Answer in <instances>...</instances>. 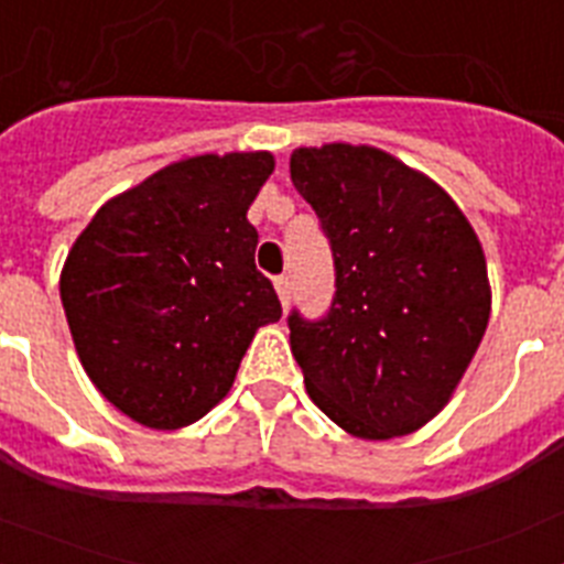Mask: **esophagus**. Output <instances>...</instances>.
<instances>
[{
  "label": "esophagus",
  "mask_w": 564,
  "mask_h": 564,
  "mask_svg": "<svg viewBox=\"0 0 564 564\" xmlns=\"http://www.w3.org/2000/svg\"><path fill=\"white\" fill-rule=\"evenodd\" d=\"M273 288H276L279 302H282V307H288V302H291V293H293L291 276H276V282H273Z\"/></svg>",
  "instance_id": "obj_1"
}]
</instances>
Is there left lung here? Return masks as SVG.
Segmentation results:
<instances>
[{
	"instance_id": "left-lung-1",
	"label": "left lung",
	"mask_w": 564,
	"mask_h": 564,
	"mask_svg": "<svg viewBox=\"0 0 564 564\" xmlns=\"http://www.w3.org/2000/svg\"><path fill=\"white\" fill-rule=\"evenodd\" d=\"M291 181L336 265L327 316H288L307 395L364 441L410 435L449 403L486 333L480 239L435 181L376 147L293 149Z\"/></svg>"
}]
</instances>
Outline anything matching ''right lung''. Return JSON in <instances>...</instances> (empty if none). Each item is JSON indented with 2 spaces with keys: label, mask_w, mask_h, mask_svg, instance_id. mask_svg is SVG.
I'll use <instances>...</instances> for the list:
<instances>
[{
  "label": "right lung",
  "mask_w": 564,
  "mask_h": 564,
  "mask_svg": "<svg viewBox=\"0 0 564 564\" xmlns=\"http://www.w3.org/2000/svg\"><path fill=\"white\" fill-rule=\"evenodd\" d=\"M271 172V152L169 163L104 203L69 248L58 288L82 367L149 430L200 421L282 316L246 217Z\"/></svg>",
  "instance_id": "1"
}]
</instances>
